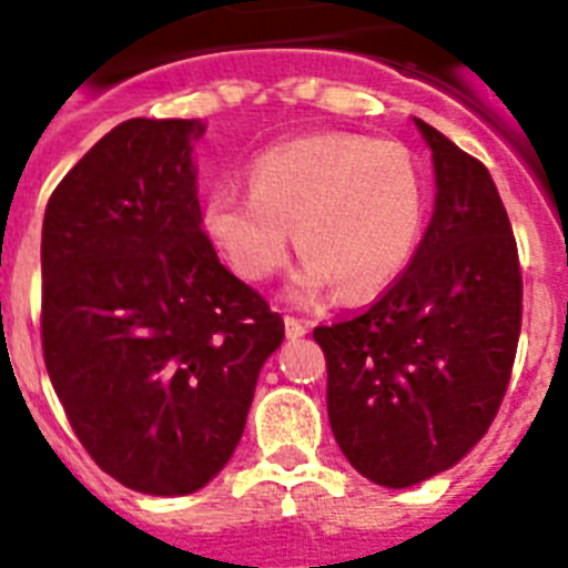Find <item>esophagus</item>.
Returning a JSON list of instances; mask_svg holds the SVG:
<instances>
[{"label":"esophagus","instance_id":"34e87169","mask_svg":"<svg viewBox=\"0 0 568 568\" xmlns=\"http://www.w3.org/2000/svg\"><path fill=\"white\" fill-rule=\"evenodd\" d=\"M284 333H287V338H301V335H307L310 333V327L307 324H304V321H298V318H293V315H287V318H284Z\"/></svg>","mask_w":568,"mask_h":568}]
</instances>
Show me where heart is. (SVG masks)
Masks as SVG:
<instances>
[{
  "label": "heart",
  "instance_id": "b5f03b06",
  "mask_svg": "<svg viewBox=\"0 0 568 568\" xmlns=\"http://www.w3.org/2000/svg\"><path fill=\"white\" fill-rule=\"evenodd\" d=\"M250 190H207L202 224L247 281H267L295 244L304 253L290 298L313 304L344 287L364 298L400 278L424 230V184L400 144L361 133H313L261 150Z\"/></svg>",
  "mask_w": 568,
  "mask_h": 568
}]
</instances>
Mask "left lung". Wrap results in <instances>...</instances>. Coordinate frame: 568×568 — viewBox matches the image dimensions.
<instances>
[{
  "label": "left lung",
  "mask_w": 568,
  "mask_h": 568,
  "mask_svg": "<svg viewBox=\"0 0 568 568\" xmlns=\"http://www.w3.org/2000/svg\"><path fill=\"white\" fill-rule=\"evenodd\" d=\"M433 150L435 207L413 264L366 313L313 338L327 355L341 453L378 486L453 469L489 429L520 335V267L489 170L413 119Z\"/></svg>",
  "instance_id": "1"
}]
</instances>
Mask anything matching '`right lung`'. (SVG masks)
<instances>
[{"instance_id":"1","label":"right lung","mask_w":568,"mask_h":568,"mask_svg":"<svg viewBox=\"0 0 568 568\" xmlns=\"http://www.w3.org/2000/svg\"><path fill=\"white\" fill-rule=\"evenodd\" d=\"M202 119H128L62 179L42 224V346L110 478L193 495L233 458L284 321L202 230Z\"/></svg>"}]
</instances>
